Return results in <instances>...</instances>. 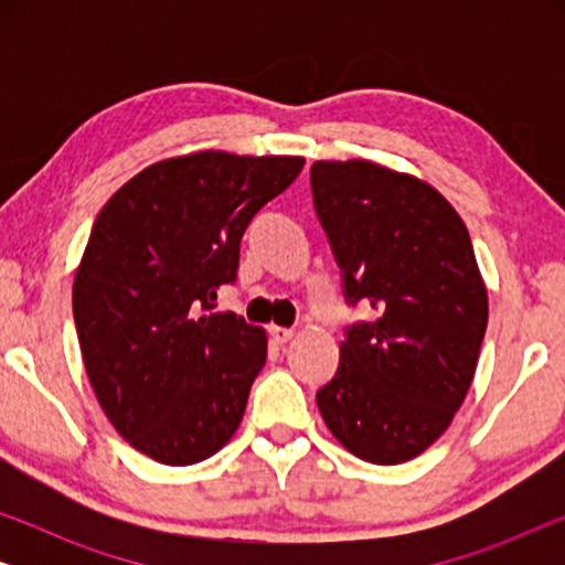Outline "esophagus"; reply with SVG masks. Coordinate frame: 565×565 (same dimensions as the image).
I'll list each match as a JSON object with an SVG mask.
<instances>
[{
    "instance_id": "obj_1",
    "label": "esophagus",
    "mask_w": 565,
    "mask_h": 565,
    "mask_svg": "<svg viewBox=\"0 0 565 565\" xmlns=\"http://www.w3.org/2000/svg\"><path fill=\"white\" fill-rule=\"evenodd\" d=\"M292 334H296V331H292V329H285V327H269V337H273V342H275V344H288L290 339H292Z\"/></svg>"
}]
</instances>
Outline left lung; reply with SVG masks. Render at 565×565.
I'll use <instances>...</instances> for the list:
<instances>
[{
	"label": "left lung",
	"instance_id": "left-lung-1",
	"mask_svg": "<svg viewBox=\"0 0 565 565\" xmlns=\"http://www.w3.org/2000/svg\"><path fill=\"white\" fill-rule=\"evenodd\" d=\"M311 192L347 303L373 308L347 327L316 404L352 455L396 466L450 427L473 383L489 323L473 244L435 188L373 161H316Z\"/></svg>",
	"mask_w": 565,
	"mask_h": 565
}]
</instances>
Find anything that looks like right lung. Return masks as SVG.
<instances>
[{
  "label": "right lung",
  "mask_w": 565,
  "mask_h": 565,
  "mask_svg": "<svg viewBox=\"0 0 565 565\" xmlns=\"http://www.w3.org/2000/svg\"><path fill=\"white\" fill-rule=\"evenodd\" d=\"M300 157L200 151L146 167L99 211L74 277V323L95 396L164 466L211 458L242 424L265 329L215 313L254 215Z\"/></svg>",
  "instance_id": "add662e5"
}]
</instances>
